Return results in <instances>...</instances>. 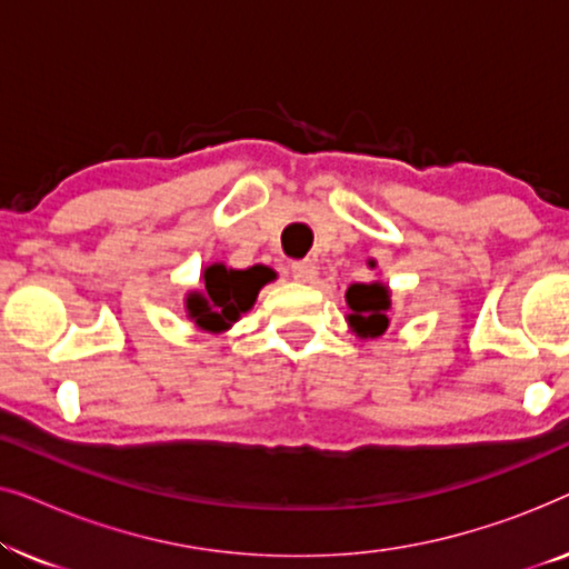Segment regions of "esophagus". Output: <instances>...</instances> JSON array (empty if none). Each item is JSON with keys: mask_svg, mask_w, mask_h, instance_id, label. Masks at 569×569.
Segmentation results:
<instances>
[{"mask_svg": "<svg viewBox=\"0 0 569 569\" xmlns=\"http://www.w3.org/2000/svg\"><path fill=\"white\" fill-rule=\"evenodd\" d=\"M292 277L298 279V282H302V284H308V282H316V277H318V267L310 259H306V261H295L292 263Z\"/></svg>", "mask_w": 569, "mask_h": 569, "instance_id": "1", "label": "esophagus"}]
</instances>
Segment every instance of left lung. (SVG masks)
Instances as JSON below:
<instances>
[{"mask_svg":"<svg viewBox=\"0 0 569 569\" xmlns=\"http://www.w3.org/2000/svg\"><path fill=\"white\" fill-rule=\"evenodd\" d=\"M368 263L370 269L378 267L372 259ZM345 300L349 308L347 323L355 337H383L388 326H391V318H388V310H391V290H388V284L380 282V279H372V282H355L349 284Z\"/></svg>","mask_w":569,"mask_h":569,"instance_id":"8db88e82","label":"left lung"}]
</instances>
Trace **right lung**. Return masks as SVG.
I'll list each match as a JSON object with an SVG mask.
<instances>
[{
  "mask_svg": "<svg viewBox=\"0 0 569 569\" xmlns=\"http://www.w3.org/2000/svg\"><path fill=\"white\" fill-rule=\"evenodd\" d=\"M277 274L269 267L230 269L224 261H214L201 271V290L186 295V316L193 326L207 333H222L240 316L253 308L261 287L269 284Z\"/></svg>",
  "mask_w": 569,
  "mask_h": 569,
  "instance_id": "1",
  "label": "right lung"
}]
</instances>
